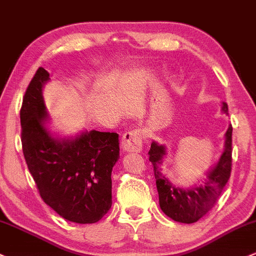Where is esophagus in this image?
Instances as JSON below:
<instances>
[{
    "label": "esophagus",
    "instance_id": "34e87169",
    "mask_svg": "<svg viewBox=\"0 0 256 256\" xmlns=\"http://www.w3.org/2000/svg\"><path fill=\"white\" fill-rule=\"evenodd\" d=\"M122 147L124 152L137 153L142 150V132L140 130H130L124 134Z\"/></svg>",
    "mask_w": 256,
    "mask_h": 256
}]
</instances>
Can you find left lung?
Wrapping results in <instances>:
<instances>
[{
	"instance_id": "obj_1",
	"label": "left lung",
	"mask_w": 256,
	"mask_h": 256,
	"mask_svg": "<svg viewBox=\"0 0 256 256\" xmlns=\"http://www.w3.org/2000/svg\"><path fill=\"white\" fill-rule=\"evenodd\" d=\"M222 113L228 115V106L222 103ZM150 162L153 164L160 209L174 221L182 224L196 222L214 206L222 188L231 175L232 165V125L224 134V147L218 162L208 170L203 184L190 188L176 187L162 174V164L166 156V147L153 141L150 144Z\"/></svg>"
}]
</instances>
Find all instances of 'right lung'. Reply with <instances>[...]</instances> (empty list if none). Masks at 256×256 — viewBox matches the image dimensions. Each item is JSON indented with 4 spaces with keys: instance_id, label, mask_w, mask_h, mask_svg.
Segmentation results:
<instances>
[{
    "instance_id": "add662e5",
    "label": "right lung",
    "mask_w": 256,
    "mask_h": 256,
    "mask_svg": "<svg viewBox=\"0 0 256 256\" xmlns=\"http://www.w3.org/2000/svg\"><path fill=\"white\" fill-rule=\"evenodd\" d=\"M50 74L38 68L20 109L22 144L41 198L58 215L94 224L112 206V170L119 159V134L81 131L60 137L50 130L42 90Z\"/></svg>"
}]
</instances>
